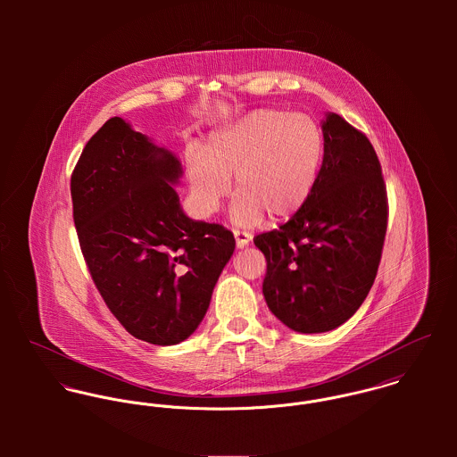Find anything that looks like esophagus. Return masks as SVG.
<instances>
[{
  "mask_svg": "<svg viewBox=\"0 0 457 457\" xmlns=\"http://www.w3.org/2000/svg\"><path fill=\"white\" fill-rule=\"evenodd\" d=\"M234 237H236V246H237L239 250L246 248V246L250 245V241H252V234L241 232V230H234Z\"/></svg>",
  "mask_w": 457,
  "mask_h": 457,
  "instance_id": "esophagus-1",
  "label": "esophagus"
}]
</instances>
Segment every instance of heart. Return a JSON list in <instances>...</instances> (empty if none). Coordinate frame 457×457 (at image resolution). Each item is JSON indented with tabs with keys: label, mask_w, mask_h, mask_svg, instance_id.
Here are the masks:
<instances>
[{
	"label": "heart",
	"mask_w": 457,
	"mask_h": 457,
	"mask_svg": "<svg viewBox=\"0 0 457 457\" xmlns=\"http://www.w3.org/2000/svg\"><path fill=\"white\" fill-rule=\"evenodd\" d=\"M324 160V135L306 114L255 109L211 131L202 147H188L185 170L192 204L214 214L234 188L236 225L255 227L297 214L315 190Z\"/></svg>",
	"instance_id": "b5f03b06"
}]
</instances>
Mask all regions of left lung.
<instances>
[{
    "label": "left lung",
    "instance_id": "obj_1",
    "mask_svg": "<svg viewBox=\"0 0 457 457\" xmlns=\"http://www.w3.org/2000/svg\"><path fill=\"white\" fill-rule=\"evenodd\" d=\"M324 160L306 205L278 230L257 236L265 255V303L303 334L345 324L368 297L387 230V194L368 137L341 116L322 121Z\"/></svg>",
    "mask_w": 457,
    "mask_h": 457
}]
</instances>
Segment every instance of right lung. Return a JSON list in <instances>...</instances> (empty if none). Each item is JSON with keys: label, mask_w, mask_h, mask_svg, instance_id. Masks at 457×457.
Masks as SVG:
<instances>
[{"label": "right lung", "mask_w": 457, "mask_h": 457, "mask_svg": "<svg viewBox=\"0 0 457 457\" xmlns=\"http://www.w3.org/2000/svg\"><path fill=\"white\" fill-rule=\"evenodd\" d=\"M178 156L111 118L71 174L73 221L91 278L131 336L169 346L188 339L230 261V230L185 214Z\"/></svg>", "instance_id": "1"}]
</instances>
